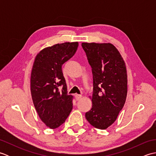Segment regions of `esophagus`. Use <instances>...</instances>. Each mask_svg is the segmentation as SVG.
Masks as SVG:
<instances>
[{"mask_svg": "<svg viewBox=\"0 0 156 156\" xmlns=\"http://www.w3.org/2000/svg\"><path fill=\"white\" fill-rule=\"evenodd\" d=\"M82 97V95H80V94H76V95H75V98H76V101L80 100V99Z\"/></svg>", "mask_w": 156, "mask_h": 156, "instance_id": "obj_1", "label": "esophagus"}]
</instances>
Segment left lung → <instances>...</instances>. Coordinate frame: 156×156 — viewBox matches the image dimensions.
<instances>
[{"label": "left lung", "mask_w": 156, "mask_h": 156, "mask_svg": "<svg viewBox=\"0 0 156 156\" xmlns=\"http://www.w3.org/2000/svg\"><path fill=\"white\" fill-rule=\"evenodd\" d=\"M93 75L92 108L86 112L89 123L106 129L116 121L127 94L125 63L110 43H82Z\"/></svg>", "instance_id": "left-lung-1"}]
</instances>
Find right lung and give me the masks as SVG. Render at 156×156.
Here are the masks:
<instances>
[{"instance_id":"right-lung-1","label":"right lung","mask_w":156,"mask_h":156,"mask_svg":"<svg viewBox=\"0 0 156 156\" xmlns=\"http://www.w3.org/2000/svg\"><path fill=\"white\" fill-rule=\"evenodd\" d=\"M78 47L77 41L47 47L38 53L33 64V102L41 120L52 129L64 123L72 109L73 96L67 94L62 66L75 54Z\"/></svg>"}]
</instances>
